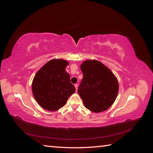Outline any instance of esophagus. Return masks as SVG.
<instances>
[{
  "label": "esophagus",
  "mask_w": 153,
  "mask_h": 153,
  "mask_svg": "<svg viewBox=\"0 0 153 153\" xmlns=\"http://www.w3.org/2000/svg\"><path fill=\"white\" fill-rule=\"evenodd\" d=\"M78 84H75V89H76V91H77V89H78Z\"/></svg>",
  "instance_id": "1"
}]
</instances>
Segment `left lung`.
I'll return each mask as SVG.
<instances>
[{
    "label": "left lung",
    "mask_w": 153,
    "mask_h": 153,
    "mask_svg": "<svg viewBox=\"0 0 153 153\" xmlns=\"http://www.w3.org/2000/svg\"><path fill=\"white\" fill-rule=\"evenodd\" d=\"M83 73L78 94L84 106L92 112L99 113L109 108L116 99L119 83L110 69L97 60L82 62Z\"/></svg>",
    "instance_id": "1"
}]
</instances>
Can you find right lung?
<instances>
[{
  "instance_id": "right-lung-1",
  "label": "right lung",
  "mask_w": 153,
  "mask_h": 153,
  "mask_svg": "<svg viewBox=\"0 0 153 153\" xmlns=\"http://www.w3.org/2000/svg\"><path fill=\"white\" fill-rule=\"evenodd\" d=\"M68 65L66 60L52 59L36 73L32 83V94L43 108L52 112L60 109L75 92L66 71Z\"/></svg>"
}]
</instances>
